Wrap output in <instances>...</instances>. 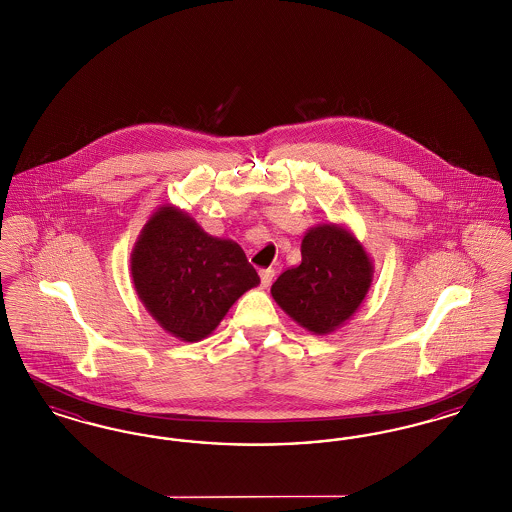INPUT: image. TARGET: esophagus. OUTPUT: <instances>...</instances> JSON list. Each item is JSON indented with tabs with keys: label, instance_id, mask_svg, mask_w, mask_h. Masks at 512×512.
<instances>
[{
	"label": "esophagus",
	"instance_id": "esophagus-1",
	"mask_svg": "<svg viewBox=\"0 0 512 512\" xmlns=\"http://www.w3.org/2000/svg\"><path fill=\"white\" fill-rule=\"evenodd\" d=\"M259 276H261V286L268 288L272 284V280H274V268H263L259 272Z\"/></svg>",
	"mask_w": 512,
	"mask_h": 512
}]
</instances>
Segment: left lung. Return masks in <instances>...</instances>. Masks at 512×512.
Wrapping results in <instances>:
<instances>
[{
    "label": "left lung",
    "instance_id": "8db88e82",
    "mask_svg": "<svg viewBox=\"0 0 512 512\" xmlns=\"http://www.w3.org/2000/svg\"><path fill=\"white\" fill-rule=\"evenodd\" d=\"M372 276V259L357 236L343 224L322 222L305 232L301 263L284 270L270 293L299 326L326 336L359 311Z\"/></svg>",
    "mask_w": 512,
    "mask_h": 512
}]
</instances>
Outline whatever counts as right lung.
Here are the masks:
<instances>
[{
    "mask_svg": "<svg viewBox=\"0 0 512 512\" xmlns=\"http://www.w3.org/2000/svg\"><path fill=\"white\" fill-rule=\"evenodd\" d=\"M130 274L147 313L190 343L213 334L230 307L261 284L240 245L207 234L174 205H161L144 224Z\"/></svg>",
    "mask_w": 512,
    "mask_h": 512,
    "instance_id": "add662e5",
    "label": "right lung"
}]
</instances>
